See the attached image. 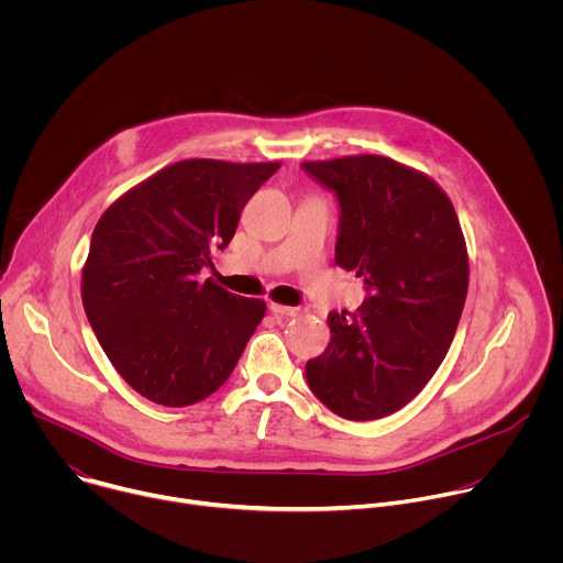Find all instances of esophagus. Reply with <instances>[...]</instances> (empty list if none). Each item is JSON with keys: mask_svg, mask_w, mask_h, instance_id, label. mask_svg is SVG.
<instances>
[{"mask_svg": "<svg viewBox=\"0 0 563 563\" xmlns=\"http://www.w3.org/2000/svg\"><path fill=\"white\" fill-rule=\"evenodd\" d=\"M269 311L276 313V316H287V318H294V316L302 313L300 307H289V305H280V302H269Z\"/></svg>", "mask_w": 563, "mask_h": 563, "instance_id": "obj_1", "label": "esophagus"}]
</instances>
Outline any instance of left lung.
I'll return each mask as SVG.
<instances>
[{
    "mask_svg": "<svg viewBox=\"0 0 563 563\" xmlns=\"http://www.w3.org/2000/svg\"><path fill=\"white\" fill-rule=\"evenodd\" d=\"M302 169L336 191V265L369 296L330 311V345L307 361L311 391L343 419H383L426 387L445 358L467 296V247L448 194L387 155L307 159Z\"/></svg>",
    "mask_w": 563,
    "mask_h": 563,
    "instance_id": "1",
    "label": "left lung"
}]
</instances>
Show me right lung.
Returning <instances> with one entry per match:
<instances>
[{
	"label": "right lung",
	"instance_id": "add662e5",
	"mask_svg": "<svg viewBox=\"0 0 563 563\" xmlns=\"http://www.w3.org/2000/svg\"><path fill=\"white\" fill-rule=\"evenodd\" d=\"M280 163L180 159L122 194L98 220L82 267L89 323L144 398L185 408L233 372L267 305L198 280Z\"/></svg>",
	"mask_w": 563,
	"mask_h": 563
}]
</instances>
